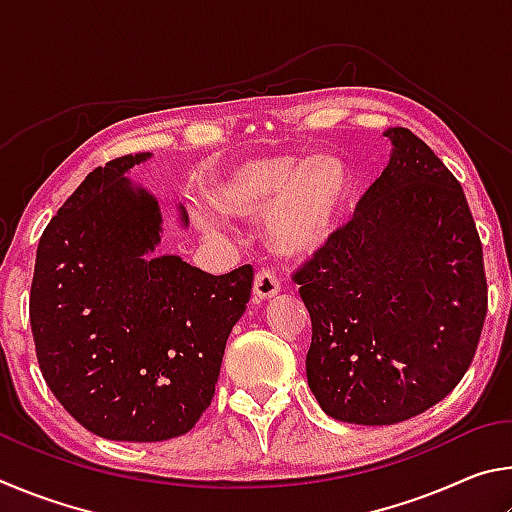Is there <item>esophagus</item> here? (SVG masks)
I'll list each match as a JSON object with an SVG mask.
<instances>
[{"instance_id":"obj_1","label":"esophagus","mask_w":512,"mask_h":512,"mask_svg":"<svg viewBox=\"0 0 512 512\" xmlns=\"http://www.w3.org/2000/svg\"><path fill=\"white\" fill-rule=\"evenodd\" d=\"M280 293V280L273 271H259L253 280V298L259 300H268Z\"/></svg>"}]
</instances>
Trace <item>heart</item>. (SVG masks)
<instances>
[{
  "label": "heart",
  "instance_id": "heart-1",
  "mask_svg": "<svg viewBox=\"0 0 512 512\" xmlns=\"http://www.w3.org/2000/svg\"><path fill=\"white\" fill-rule=\"evenodd\" d=\"M352 192L350 173L329 155H259L230 164L210 180L216 210L230 216L266 214V239L275 253L305 257L339 228ZM196 221L219 230V214L201 210Z\"/></svg>",
  "mask_w": 512,
  "mask_h": 512
}]
</instances>
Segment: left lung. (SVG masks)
Returning a JSON list of instances; mask_svg holds the SVG:
<instances>
[{"instance_id": "left-lung-1", "label": "left lung", "mask_w": 512, "mask_h": 512, "mask_svg": "<svg viewBox=\"0 0 512 512\" xmlns=\"http://www.w3.org/2000/svg\"><path fill=\"white\" fill-rule=\"evenodd\" d=\"M345 228L293 275L311 316L307 381L329 418L395 424L454 391L488 311L463 187L409 128Z\"/></svg>"}]
</instances>
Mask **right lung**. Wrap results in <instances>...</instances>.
I'll return each instance as SVG.
<instances>
[{
  "label": "right lung",
  "mask_w": 512,
  "mask_h": 512,
  "mask_svg": "<svg viewBox=\"0 0 512 512\" xmlns=\"http://www.w3.org/2000/svg\"><path fill=\"white\" fill-rule=\"evenodd\" d=\"M151 153L85 176L45 228L29 316L51 393L108 440L158 443L194 427L214 397L253 266L205 273L158 255L160 203L126 176ZM180 228L189 219L178 205Z\"/></svg>",
  "instance_id": "1"
}]
</instances>
